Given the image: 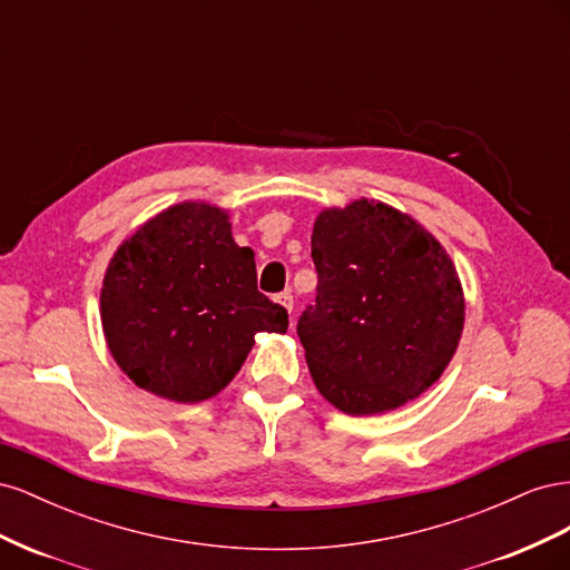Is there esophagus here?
<instances>
[{"mask_svg":"<svg viewBox=\"0 0 570 570\" xmlns=\"http://www.w3.org/2000/svg\"><path fill=\"white\" fill-rule=\"evenodd\" d=\"M275 302H278L283 308H287L289 314H292V308H295V299H292V292H281V295L275 297Z\"/></svg>","mask_w":570,"mask_h":570,"instance_id":"34e87169","label":"esophagus"}]
</instances>
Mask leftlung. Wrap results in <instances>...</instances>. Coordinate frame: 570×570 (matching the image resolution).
I'll use <instances>...</instances> for the list:
<instances>
[{"instance_id":"8db88e82","label":"left lung","mask_w":570,"mask_h":570,"mask_svg":"<svg viewBox=\"0 0 570 570\" xmlns=\"http://www.w3.org/2000/svg\"><path fill=\"white\" fill-rule=\"evenodd\" d=\"M316 304L297 335L318 392L350 416L400 409L433 385L463 331L450 254L421 223L373 199L318 214Z\"/></svg>"}]
</instances>
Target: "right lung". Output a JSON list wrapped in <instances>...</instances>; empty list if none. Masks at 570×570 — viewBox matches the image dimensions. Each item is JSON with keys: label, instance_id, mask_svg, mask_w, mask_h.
<instances>
[{"label": "right lung", "instance_id": "obj_1", "mask_svg": "<svg viewBox=\"0 0 570 570\" xmlns=\"http://www.w3.org/2000/svg\"><path fill=\"white\" fill-rule=\"evenodd\" d=\"M228 212L183 202L149 218L111 256L101 327L130 381L197 404L243 368L256 333H285L287 312L256 289V264Z\"/></svg>", "mask_w": 570, "mask_h": 570}]
</instances>
